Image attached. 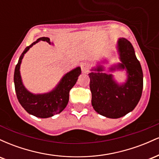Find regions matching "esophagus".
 Listing matches in <instances>:
<instances>
[{"label":"esophagus","mask_w":159,"mask_h":159,"mask_svg":"<svg viewBox=\"0 0 159 159\" xmlns=\"http://www.w3.org/2000/svg\"><path fill=\"white\" fill-rule=\"evenodd\" d=\"M81 71L83 72H88L89 69H90V64L87 62L85 63H82L81 65Z\"/></svg>","instance_id":"obj_1"}]
</instances>
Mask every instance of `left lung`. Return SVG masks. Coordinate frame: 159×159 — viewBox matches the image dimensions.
<instances>
[{"label": "left lung", "instance_id": "8db88e82", "mask_svg": "<svg viewBox=\"0 0 159 159\" xmlns=\"http://www.w3.org/2000/svg\"><path fill=\"white\" fill-rule=\"evenodd\" d=\"M117 51L120 63L112 66L109 71H126L125 82L117 83L112 74L103 72L104 67L100 64L88 74L94 110L112 119L122 117L134 110L141 97L143 85V71L132 43L125 38H120Z\"/></svg>", "mask_w": 159, "mask_h": 159}]
</instances>
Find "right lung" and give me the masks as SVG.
<instances>
[{
    "instance_id": "obj_1",
    "label": "right lung",
    "mask_w": 159,
    "mask_h": 159,
    "mask_svg": "<svg viewBox=\"0 0 159 159\" xmlns=\"http://www.w3.org/2000/svg\"><path fill=\"white\" fill-rule=\"evenodd\" d=\"M40 40L45 41L51 44L49 38L41 37L25 49L16 66L14 72V84L18 100L24 109L28 114L34 115L36 117L48 118L53 116L54 114H60L64 110L69 102V91L77 82L81 70V67L78 66L67 72L61 78L55 88L46 93L34 94L29 92L22 83L20 74V66L25 53Z\"/></svg>"
}]
</instances>
